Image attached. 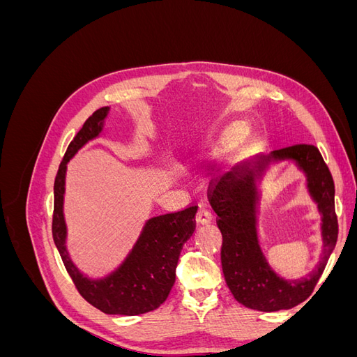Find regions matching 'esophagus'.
I'll return each mask as SVG.
<instances>
[{"label": "esophagus", "instance_id": "34e87169", "mask_svg": "<svg viewBox=\"0 0 357 357\" xmlns=\"http://www.w3.org/2000/svg\"><path fill=\"white\" fill-rule=\"evenodd\" d=\"M213 219V214L210 210H207L205 207H199L198 213H197V223L198 225H207L210 223Z\"/></svg>", "mask_w": 357, "mask_h": 357}]
</instances>
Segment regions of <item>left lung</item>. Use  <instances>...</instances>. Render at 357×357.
Here are the masks:
<instances>
[{
  "instance_id": "1",
  "label": "left lung",
  "mask_w": 357,
  "mask_h": 357,
  "mask_svg": "<svg viewBox=\"0 0 357 357\" xmlns=\"http://www.w3.org/2000/svg\"><path fill=\"white\" fill-rule=\"evenodd\" d=\"M294 160L307 177V188L322 214L324 252L314 272L305 279L284 280L267 265L257 240L255 207L260 179L271 161ZM208 201L218 214L223 236L222 269L234 298L247 308L280 311L304 302L314 290L338 238L335 186L319 149L296 144L245 160L208 188Z\"/></svg>"
}]
</instances>
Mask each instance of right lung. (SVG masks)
<instances>
[{
  "label": "right lung",
  "mask_w": 357,
  "mask_h": 357,
  "mask_svg": "<svg viewBox=\"0 0 357 357\" xmlns=\"http://www.w3.org/2000/svg\"><path fill=\"white\" fill-rule=\"evenodd\" d=\"M109 112L110 107H102L83 123L61 162L53 186L55 205L52 235L75 289L91 305L105 314L137 316L156 310L168 298L176 282V268L181 248L195 231L198 205L149 219L122 265L107 277L89 278L75 268L66 247L63 193L67 164L86 143L101 134Z\"/></svg>",
  "instance_id": "1"
}]
</instances>
